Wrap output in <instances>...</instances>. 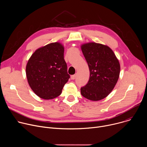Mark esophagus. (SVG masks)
I'll return each mask as SVG.
<instances>
[{"label": "esophagus", "instance_id": "34e87169", "mask_svg": "<svg viewBox=\"0 0 147 147\" xmlns=\"http://www.w3.org/2000/svg\"><path fill=\"white\" fill-rule=\"evenodd\" d=\"M76 74L71 76V80H74V79L76 78Z\"/></svg>", "mask_w": 147, "mask_h": 147}]
</instances>
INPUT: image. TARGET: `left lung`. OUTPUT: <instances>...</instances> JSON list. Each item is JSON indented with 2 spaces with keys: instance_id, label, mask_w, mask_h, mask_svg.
Returning <instances> with one entry per match:
<instances>
[{
  "instance_id": "8db88e82",
  "label": "left lung",
  "mask_w": 147,
  "mask_h": 147,
  "mask_svg": "<svg viewBox=\"0 0 147 147\" xmlns=\"http://www.w3.org/2000/svg\"><path fill=\"white\" fill-rule=\"evenodd\" d=\"M81 49L90 72L89 81L81 88V94L92 101L103 99L112 91L119 79V60L107 45L88 42L81 45Z\"/></svg>"
}]
</instances>
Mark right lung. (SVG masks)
<instances>
[{
    "label": "right lung",
    "mask_w": 147,
    "mask_h": 147,
    "mask_svg": "<svg viewBox=\"0 0 147 147\" xmlns=\"http://www.w3.org/2000/svg\"><path fill=\"white\" fill-rule=\"evenodd\" d=\"M64 50L61 43H51L37 49L27 62L28 84L40 98L48 100L59 96L70 78Z\"/></svg>",
    "instance_id": "add662e5"
}]
</instances>
